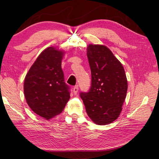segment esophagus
<instances>
[{
	"label": "esophagus",
	"instance_id": "34e87169",
	"mask_svg": "<svg viewBox=\"0 0 159 159\" xmlns=\"http://www.w3.org/2000/svg\"><path fill=\"white\" fill-rule=\"evenodd\" d=\"M78 91H79V87H78V85H76V86H75L73 88L74 94H75V95H76L77 93H78Z\"/></svg>",
	"mask_w": 159,
	"mask_h": 159
}]
</instances>
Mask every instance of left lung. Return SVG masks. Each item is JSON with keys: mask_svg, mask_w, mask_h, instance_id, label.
Here are the masks:
<instances>
[{"mask_svg": "<svg viewBox=\"0 0 159 159\" xmlns=\"http://www.w3.org/2000/svg\"><path fill=\"white\" fill-rule=\"evenodd\" d=\"M92 86L80 93L86 112L93 123L107 125L116 120L126 97L128 81L122 64L106 46L87 47Z\"/></svg>", "mask_w": 159, "mask_h": 159, "instance_id": "8db88e82", "label": "left lung"}]
</instances>
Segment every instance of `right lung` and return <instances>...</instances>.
Instances as JSON below:
<instances>
[{"label": "right lung", "mask_w": 159, "mask_h": 159, "mask_svg": "<svg viewBox=\"0 0 159 159\" xmlns=\"http://www.w3.org/2000/svg\"><path fill=\"white\" fill-rule=\"evenodd\" d=\"M65 53L55 47H48L39 54L25 79L26 102L33 112L46 120L61 113L70 98L61 69Z\"/></svg>", "instance_id": "add662e5"}]
</instances>
